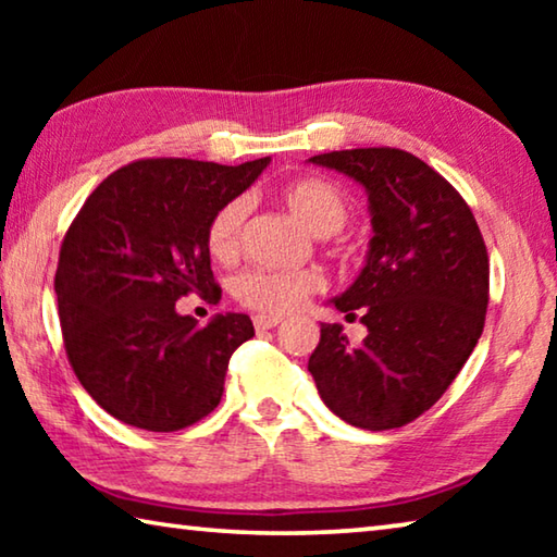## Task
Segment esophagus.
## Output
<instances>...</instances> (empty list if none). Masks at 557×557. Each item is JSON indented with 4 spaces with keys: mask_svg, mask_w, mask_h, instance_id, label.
<instances>
[{
    "mask_svg": "<svg viewBox=\"0 0 557 557\" xmlns=\"http://www.w3.org/2000/svg\"><path fill=\"white\" fill-rule=\"evenodd\" d=\"M282 322V317L277 314H258L252 319V324H256L258 332H268V329H275Z\"/></svg>",
    "mask_w": 557,
    "mask_h": 557,
    "instance_id": "obj_1",
    "label": "esophagus"
}]
</instances>
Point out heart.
Here are the masks:
<instances>
[{
    "label": "heart",
    "instance_id": "1",
    "mask_svg": "<svg viewBox=\"0 0 557 557\" xmlns=\"http://www.w3.org/2000/svg\"><path fill=\"white\" fill-rule=\"evenodd\" d=\"M287 209L317 235H332L348 221V199L342 188L322 176H301L280 188ZM248 219V199L235 196L211 215L206 243L219 260H233L240 250L243 223ZM324 287L322 272L301 270H248L235 280L233 295L240 305L262 314H285L297 309L309 295Z\"/></svg>",
    "mask_w": 557,
    "mask_h": 557
}]
</instances>
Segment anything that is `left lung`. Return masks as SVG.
I'll use <instances>...</instances> for the list:
<instances>
[{"mask_svg":"<svg viewBox=\"0 0 557 557\" xmlns=\"http://www.w3.org/2000/svg\"><path fill=\"white\" fill-rule=\"evenodd\" d=\"M309 162L369 191L373 238L361 275L334 299L338 312L361 317L369 336L351 346L342 326L322 324L307 369L348 425L403 428L442 398L484 332L482 231L457 188L403 149H342Z\"/></svg>","mask_w":557,"mask_h":557,"instance_id":"left-lung-1","label":"left lung"}]
</instances>
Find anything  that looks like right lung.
Returning a JSON list of instances; mask_svg holds the SVG:
<instances>
[{"label":"right lung","instance_id":"obj_1","mask_svg":"<svg viewBox=\"0 0 557 557\" xmlns=\"http://www.w3.org/2000/svg\"><path fill=\"white\" fill-rule=\"evenodd\" d=\"M268 164L139 159L112 172L73 219L53 285L63 346L90 398L125 425L176 432L221 403L231 356L256 329L231 312L199 326L176 301L221 299L209 221Z\"/></svg>","mask_w":557,"mask_h":557}]
</instances>
